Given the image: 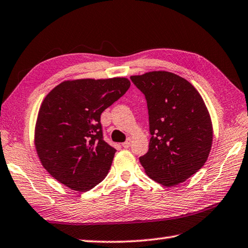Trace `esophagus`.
<instances>
[{"mask_svg": "<svg viewBox=\"0 0 248 248\" xmlns=\"http://www.w3.org/2000/svg\"><path fill=\"white\" fill-rule=\"evenodd\" d=\"M130 146H131V140L130 139H128L124 143H123V147H124V148H129Z\"/></svg>", "mask_w": 248, "mask_h": 248, "instance_id": "obj_1", "label": "esophagus"}]
</instances>
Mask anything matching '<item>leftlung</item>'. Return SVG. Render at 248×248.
I'll list each match as a JSON object with an SVG mask.
<instances>
[{"label": "left lung", "mask_w": 248, "mask_h": 248, "mask_svg": "<svg viewBox=\"0 0 248 248\" xmlns=\"http://www.w3.org/2000/svg\"><path fill=\"white\" fill-rule=\"evenodd\" d=\"M130 78L146 99L152 135L140 164L163 186L185 182L204 166L211 152L213 127L204 101L174 73L154 71Z\"/></svg>", "instance_id": "left-lung-1"}]
</instances>
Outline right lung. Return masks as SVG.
Returning a JSON list of instances; mask_svg holds the SVG:
<instances>
[{
    "label": "right lung",
    "mask_w": 248,
    "mask_h": 248,
    "mask_svg": "<svg viewBox=\"0 0 248 248\" xmlns=\"http://www.w3.org/2000/svg\"><path fill=\"white\" fill-rule=\"evenodd\" d=\"M130 85L124 77L66 80L46 95L34 143L43 167L53 178L81 192L103 181L116 149L103 139L101 114Z\"/></svg>",
    "instance_id": "right-lung-1"
}]
</instances>
